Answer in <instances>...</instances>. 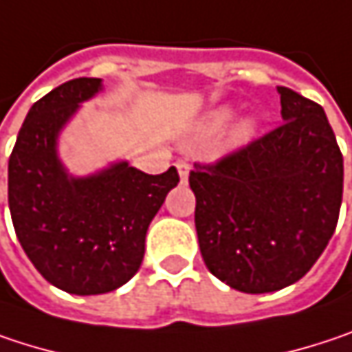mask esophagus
Masks as SVG:
<instances>
[{"mask_svg": "<svg viewBox=\"0 0 352 352\" xmlns=\"http://www.w3.org/2000/svg\"><path fill=\"white\" fill-rule=\"evenodd\" d=\"M177 171L181 177V183H187V177H189V165L185 161H177Z\"/></svg>", "mask_w": 352, "mask_h": 352, "instance_id": "34e87169", "label": "esophagus"}]
</instances>
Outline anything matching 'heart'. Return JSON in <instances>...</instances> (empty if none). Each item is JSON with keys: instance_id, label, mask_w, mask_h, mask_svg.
Wrapping results in <instances>:
<instances>
[{"instance_id": "1", "label": "heart", "mask_w": 352, "mask_h": 352, "mask_svg": "<svg viewBox=\"0 0 352 352\" xmlns=\"http://www.w3.org/2000/svg\"><path fill=\"white\" fill-rule=\"evenodd\" d=\"M234 114H236V109L230 107V104L213 109V111L204 116L201 131L208 133V135H215V133L223 131L230 124V120L234 118ZM254 133H256V120L254 118H243L234 129V141L236 143H245V141H250L254 137Z\"/></svg>"}]
</instances>
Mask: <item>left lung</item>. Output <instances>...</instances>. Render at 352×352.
Segmentation results:
<instances>
[{
  "mask_svg": "<svg viewBox=\"0 0 352 352\" xmlns=\"http://www.w3.org/2000/svg\"><path fill=\"white\" fill-rule=\"evenodd\" d=\"M282 120L215 165H195V230L208 270L245 294L298 282L333 238L342 155L316 102L278 86Z\"/></svg>",
  "mask_w": 352,
  "mask_h": 352,
  "instance_id": "left-lung-1",
  "label": "left lung"
}]
</instances>
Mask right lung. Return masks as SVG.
Returning a JSON list of instances; mask_svg holds the SVG:
<instances>
[{
    "label": "right lung",
    "mask_w": 352,
    "mask_h": 352,
    "mask_svg": "<svg viewBox=\"0 0 352 352\" xmlns=\"http://www.w3.org/2000/svg\"><path fill=\"white\" fill-rule=\"evenodd\" d=\"M100 78H74L40 98L23 120L8 167V199L17 240L50 284L104 294L141 268L148 223L179 175H146L129 161L72 175L58 139L82 102L102 92Z\"/></svg>",
    "instance_id": "add662e5"
}]
</instances>
